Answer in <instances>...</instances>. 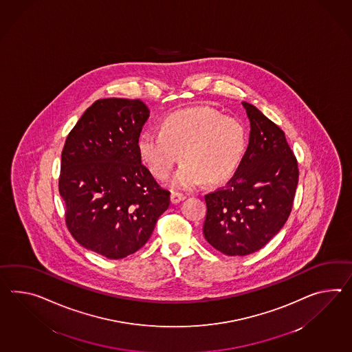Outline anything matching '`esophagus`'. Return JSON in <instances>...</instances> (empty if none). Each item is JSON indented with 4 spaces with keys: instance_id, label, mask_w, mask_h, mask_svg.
Listing matches in <instances>:
<instances>
[{
    "instance_id": "34e87169",
    "label": "esophagus",
    "mask_w": 352,
    "mask_h": 352,
    "mask_svg": "<svg viewBox=\"0 0 352 352\" xmlns=\"http://www.w3.org/2000/svg\"><path fill=\"white\" fill-rule=\"evenodd\" d=\"M170 199H172V204H179L182 201H184L186 199V196L184 195H182V193H177V192H172V195H170Z\"/></svg>"
}]
</instances>
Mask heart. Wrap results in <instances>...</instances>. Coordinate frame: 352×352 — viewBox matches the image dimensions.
<instances>
[{"label":"heart","instance_id":"obj_1","mask_svg":"<svg viewBox=\"0 0 352 352\" xmlns=\"http://www.w3.org/2000/svg\"><path fill=\"white\" fill-rule=\"evenodd\" d=\"M247 147V131L232 117L211 108H190L163 118L160 131L145 129L138 140V154L157 179L172 174L180 154L184 164L173 177L172 187L192 189L221 183L236 172Z\"/></svg>","mask_w":352,"mask_h":352}]
</instances>
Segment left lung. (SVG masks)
Here are the masks:
<instances>
[{
	"label": "left lung",
	"mask_w": 352,
	"mask_h": 352,
	"mask_svg": "<svg viewBox=\"0 0 352 352\" xmlns=\"http://www.w3.org/2000/svg\"><path fill=\"white\" fill-rule=\"evenodd\" d=\"M248 147L226 187L205 196V239L226 256H248L283 229L299 180L296 159L283 129L243 102Z\"/></svg>",
	"instance_id": "left-lung-1"
}]
</instances>
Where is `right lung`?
<instances>
[{"label":"right lung","mask_w":352,"mask_h":352,"mask_svg":"<svg viewBox=\"0 0 352 352\" xmlns=\"http://www.w3.org/2000/svg\"><path fill=\"white\" fill-rule=\"evenodd\" d=\"M148 116L138 99H99L69 132L60 155L58 186L69 232L109 259L142 248L170 205V192L159 187L138 154Z\"/></svg>","instance_id":"1"}]
</instances>
